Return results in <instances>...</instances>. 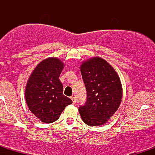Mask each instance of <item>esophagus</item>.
Returning a JSON list of instances; mask_svg holds the SVG:
<instances>
[{
    "label": "esophagus",
    "instance_id": "obj_1",
    "mask_svg": "<svg viewBox=\"0 0 155 155\" xmlns=\"http://www.w3.org/2000/svg\"><path fill=\"white\" fill-rule=\"evenodd\" d=\"M71 99L73 101V104H76V97H74V96H72V97H71Z\"/></svg>",
    "mask_w": 155,
    "mask_h": 155
}]
</instances>
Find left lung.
Returning a JSON list of instances; mask_svg holds the SVG:
<instances>
[{
	"label": "left lung",
	"mask_w": 155,
	"mask_h": 155,
	"mask_svg": "<svg viewBox=\"0 0 155 155\" xmlns=\"http://www.w3.org/2000/svg\"><path fill=\"white\" fill-rule=\"evenodd\" d=\"M87 97L79 111L85 124H106L120 107L123 90L120 76L113 67L100 57L84 60L80 65Z\"/></svg>",
	"instance_id": "left-lung-1"
}]
</instances>
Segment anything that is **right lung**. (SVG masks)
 <instances>
[{
    "mask_svg": "<svg viewBox=\"0 0 155 155\" xmlns=\"http://www.w3.org/2000/svg\"><path fill=\"white\" fill-rule=\"evenodd\" d=\"M65 65L56 57L41 61L29 76L25 89L28 107L39 120L52 123L72 101L63 94L59 76Z\"/></svg>",
    "mask_w": 155,
    "mask_h": 155,
    "instance_id": "1",
    "label": "right lung"
}]
</instances>
